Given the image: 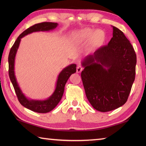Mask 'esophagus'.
Returning <instances> with one entry per match:
<instances>
[{
  "mask_svg": "<svg viewBox=\"0 0 146 146\" xmlns=\"http://www.w3.org/2000/svg\"><path fill=\"white\" fill-rule=\"evenodd\" d=\"M83 68L82 66H80V65H78V66H77V68H76L77 73H81L82 71L83 70Z\"/></svg>",
  "mask_w": 146,
  "mask_h": 146,
  "instance_id": "esophagus-1",
  "label": "esophagus"
}]
</instances>
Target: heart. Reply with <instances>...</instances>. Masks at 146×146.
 Here are the masks:
<instances>
[{
	"mask_svg": "<svg viewBox=\"0 0 146 146\" xmlns=\"http://www.w3.org/2000/svg\"><path fill=\"white\" fill-rule=\"evenodd\" d=\"M100 33V32L99 31H93L90 29H83L80 31L76 33L75 34V39H84V38H90V37H92L94 36L98 35Z\"/></svg>",
	"mask_w": 146,
	"mask_h": 146,
	"instance_id": "heart-1",
	"label": "heart"
}]
</instances>
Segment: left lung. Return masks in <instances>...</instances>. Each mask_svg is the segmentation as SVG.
<instances>
[{
  "label": "left lung",
  "mask_w": 146,
  "mask_h": 146,
  "mask_svg": "<svg viewBox=\"0 0 146 146\" xmlns=\"http://www.w3.org/2000/svg\"><path fill=\"white\" fill-rule=\"evenodd\" d=\"M113 27L108 44L87 55L82 63L81 73L86 98L102 112L125 104L135 76L136 54L124 34Z\"/></svg>",
  "instance_id": "left-lung-1"
}]
</instances>
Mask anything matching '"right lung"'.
<instances>
[{
  "label": "right lung",
  "mask_w": 146,
  "mask_h": 146,
  "mask_svg": "<svg viewBox=\"0 0 146 146\" xmlns=\"http://www.w3.org/2000/svg\"><path fill=\"white\" fill-rule=\"evenodd\" d=\"M58 25V23H49V22H44V23H38L35 24L33 26L29 27L28 29L22 33L18 37L14 44L9 52L8 61H9V75L11 81L14 86V90L20 104L28 109L38 113H47L51 111L56 107V106L60 102L63 97L64 86L66 85L68 78L71 75V74L75 73L76 71V65L75 64H71L68 66L61 71L60 75H58L56 86L53 94H52L48 99L45 100H29L24 95L19 86L17 82L16 78L14 73V62L15 57L17 51L21 42V39L24 36L32 33L33 32L38 31H49L50 30L55 29Z\"/></svg>",
  "instance_id": "right-lung-1"
}]
</instances>
